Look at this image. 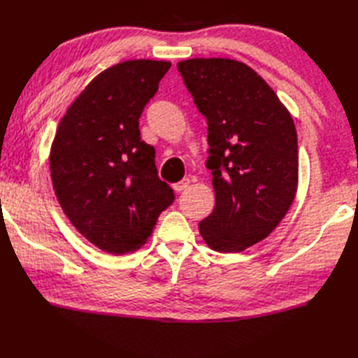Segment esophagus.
Wrapping results in <instances>:
<instances>
[{
  "label": "esophagus",
  "mask_w": 358,
  "mask_h": 358,
  "mask_svg": "<svg viewBox=\"0 0 358 358\" xmlns=\"http://www.w3.org/2000/svg\"><path fill=\"white\" fill-rule=\"evenodd\" d=\"M188 185H189V179L185 178V179H182L180 182H176V184L173 185V188H174V192L180 193V192H184V189H185Z\"/></svg>",
  "instance_id": "obj_1"
}]
</instances>
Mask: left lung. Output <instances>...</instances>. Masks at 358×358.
I'll use <instances>...</instances> for the list:
<instances>
[{
  "instance_id": "1",
  "label": "left lung",
  "mask_w": 358,
  "mask_h": 358,
  "mask_svg": "<svg viewBox=\"0 0 358 358\" xmlns=\"http://www.w3.org/2000/svg\"><path fill=\"white\" fill-rule=\"evenodd\" d=\"M178 70L208 124L216 205L199 222L205 243L241 252L280 224L296 197L297 133L274 90L243 62L180 61Z\"/></svg>"
}]
</instances>
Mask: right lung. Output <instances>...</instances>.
<instances>
[{
  "mask_svg": "<svg viewBox=\"0 0 358 358\" xmlns=\"http://www.w3.org/2000/svg\"><path fill=\"white\" fill-rule=\"evenodd\" d=\"M171 67L125 61L102 71L61 119L50 152L55 194L87 241L110 254L141 248L174 193L157 176L139 117Z\"/></svg>",
  "mask_w": 358,
  "mask_h": 358,
  "instance_id": "add662e5",
  "label": "right lung"
}]
</instances>
